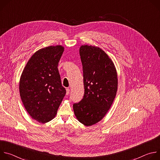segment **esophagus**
I'll use <instances>...</instances> for the list:
<instances>
[{"mask_svg":"<svg viewBox=\"0 0 160 160\" xmlns=\"http://www.w3.org/2000/svg\"><path fill=\"white\" fill-rule=\"evenodd\" d=\"M70 90L69 88H66V94H67V95H68V94H70Z\"/></svg>","mask_w":160,"mask_h":160,"instance_id":"1","label":"esophagus"}]
</instances>
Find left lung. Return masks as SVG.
Returning <instances> with one entry per match:
<instances>
[{"mask_svg":"<svg viewBox=\"0 0 160 160\" xmlns=\"http://www.w3.org/2000/svg\"><path fill=\"white\" fill-rule=\"evenodd\" d=\"M79 51L85 92L73 107L77 120L91 126L101 121L111 108L117 92L118 75L112 61L101 48L83 45Z\"/></svg>","mask_w":160,"mask_h":160,"instance_id":"left-lung-1","label":"left lung"}]
</instances>
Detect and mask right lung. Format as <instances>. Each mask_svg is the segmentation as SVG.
<instances>
[{
	"mask_svg": "<svg viewBox=\"0 0 160 160\" xmlns=\"http://www.w3.org/2000/svg\"><path fill=\"white\" fill-rule=\"evenodd\" d=\"M64 49L61 45L39 49L28 60L20 77L22 104L30 117L40 123L56 117L66 92L58 68Z\"/></svg>",
	"mask_w": 160,
	"mask_h": 160,
	"instance_id": "add662e5",
	"label": "right lung"
}]
</instances>
